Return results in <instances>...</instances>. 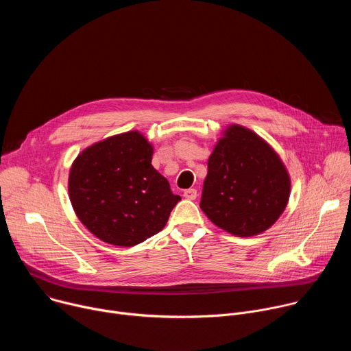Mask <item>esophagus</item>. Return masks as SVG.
I'll return each instance as SVG.
<instances>
[{
    "mask_svg": "<svg viewBox=\"0 0 351 351\" xmlns=\"http://www.w3.org/2000/svg\"><path fill=\"white\" fill-rule=\"evenodd\" d=\"M183 197H184L186 199H195V197H197V190H195V189H187V190H184Z\"/></svg>",
    "mask_w": 351,
    "mask_h": 351,
    "instance_id": "1",
    "label": "esophagus"
}]
</instances>
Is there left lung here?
I'll return each instance as SVG.
<instances>
[{
	"label": "left lung",
	"mask_w": 351,
	"mask_h": 351,
	"mask_svg": "<svg viewBox=\"0 0 351 351\" xmlns=\"http://www.w3.org/2000/svg\"><path fill=\"white\" fill-rule=\"evenodd\" d=\"M290 176L275 149L256 132L232 123L208 158L199 208L237 237L269 229L290 197Z\"/></svg>",
	"instance_id": "1"
}]
</instances>
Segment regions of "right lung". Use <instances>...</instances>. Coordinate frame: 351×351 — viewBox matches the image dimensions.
Returning a JSON list of instances; mask_svg holds the SVG:
<instances>
[{"label": "right lung", "instance_id": "obj_1", "mask_svg": "<svg viewBox=\"0 0 351 351\" xmlns=\"http://www.w3.org/2000/svg\"><path fill=\"white\" fill-rule=\"evenodd\" d=\"M138 130L97 141L73 161L68 190L79 221L108 244L132 247L161 232L180 197L152 165Z\"/></svg>", "mask_w": 351, "mask_h": 351}]
</instances>
